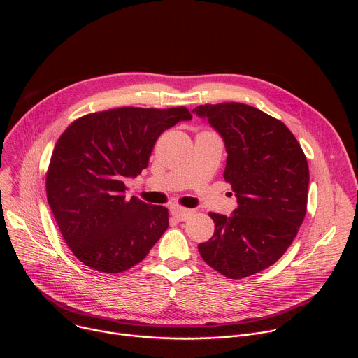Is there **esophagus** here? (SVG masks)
I'll return each instance as SVG.
<instances>
[{"label":"esophagus","mask_w":358,"mask_h":358,"mask_svg":"<svg viewBox=\"0 0 358 358\" xmlns=\"http://www.w3.org/2000/svg\"><path fill=\"white\" fill-rule=\"evenodd\" d=\"M171 214L178 220V221H185L189 218V215L192 214L191 210L182 208V207H173L171 208Z\"/></svg>","instance_id":"obj_1"}]
</instances>
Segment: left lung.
Returning a JSON list of instances; mask_svg holds the SVG:
<instances>
[{"label":"left lung","instance_id":"1","mask_svg":"<svg viewBox=\"0 0 358 358\" xmlns=\"http://www.w3.org/2000/svg\"><path fill=\"white\" fill-rule=\"evenodd\" d=\"M222 137L224 178L238 208L210 213L215 231L198 245L202 259L229 279L272 266L292 245L308 206L309 166L292 131L278 119L243 103L201 105L192 110Z\"/></svg>","mask_w":358,"mask_h":358}]
</instances>
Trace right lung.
<instances>
[{"label":"right lung","instance_id":"right-lung-1","mask_svg":"<svg viewBox=\"0 0 358 358\" xmlns=\"http://www.w3.org/2000/svg\"><path fill=\"white\" fill-rule=\"evenodd\" d=\"M185 108H119L75 120L55 144L46 196L59 231L86 266L120 273L141 262L169 228V211L136 196L124 181L147 169L163 131L191 120Z\"/></svg>","mask_w":358,"mask_h":358}]
</instances>
